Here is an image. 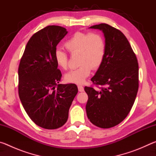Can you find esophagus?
Here are the masks:
<instances>
[{
  "label": "esophagus",
  "mask_w": 156,
  "mask_h": 156,
  "mask_svg": "<svg viewBox=\"0 0 156 156\" xmlns=\"http://www.w3.org/2000/svg\"><path fill=\"white\" fill-rule=\"evenodd\" d=\"M78 91L80 92L84 91V87L82 85H78Z\"/></svg>",
  "instance_id": "34e87169"
}]
</instances>
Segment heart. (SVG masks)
I'll return each mask as SVG.
<instances>
[{
  "label": "heart",
  "instance_id": "obj_1",
  "mask_svg": "<svg viewBox=\"0 0 156 156\" xmlns=\"http://www.w3.org/2000/svg\"><path fill=\"white\" fill-rule=\"evenodd\" d=\"M65 48L71 54H79V67L71 70L65 76V80L69 83L83 84L90 75L91 69H98L104 61L106 54V43L100 33L76 31L65 43ZM54 60L62 69L68 67V55L57 49L54 51Z\"/></svg>",
  "mask_w": 156,
  "mask_h": 156
}]
</instances>
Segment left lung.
<instances>
[{"mask_svg": "<svg viewBox=\"0 0 156 156\" xmlns=\"http://www.w3.org/2000/svg\"><path fill=\"white\" fill-rule=\"evenodd\" d=\"M90 28L104 33L106 54L91 79L100 90L92 86L84 87L88 95L86 112L92 124L108 129L125 120L133 107L139 86L138 63L122 31L105 23Z\"/></svg>", "mask_w": 156, "mask_h": 156, "instance_id": "obj_1", "label": "left lung"}]
</instances>
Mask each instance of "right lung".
<instances>
[{
    "mask_svg": "<svg viewBox=\"0 0 156 156\" xmlns=\"http://www.w3.org/2000/svg\"><path fill=\"white\" fill-rule=\"evenodd\" d=\"M66 29L49 25L29 40L18 67V95L33 122L42 128L56 129L67 122L76 94L75 84H58L62 73L54 60L57 44Z\"/></svg>",
    "mask_w": 156,
    "mask_h": 156,
    "instance_id": "1",
    "label": "right lung"
}]
</instances>
